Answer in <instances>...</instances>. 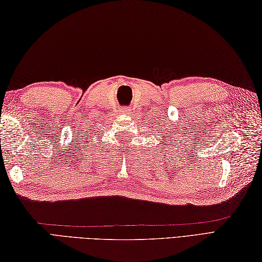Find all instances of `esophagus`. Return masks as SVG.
Masks as SVG:
<instances>
[{
  "label": "esophagus",
  "instance_id": "esophagus-1",
  "mask_svg": "<svg viewBox=\"0 0 262 262\" xmlns=\"http://www.w3.org/2000/svg\"><path fill=\"white\" fill-rule=\"evenodd\" d=\"M130 111H132V108H129V107H122L121 110H120V113L121 114H130Z\"/></svg>",
  "mask_w": 262,
  "mask_h": 262
}]
</instances>
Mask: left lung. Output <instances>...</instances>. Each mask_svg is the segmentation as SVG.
<instances>
[{"label": "left lung", "mask_w": 262, "mask_h": 262, "mask_svg": "<svg viewBox=\"0 0 262 262\" xmlns=\"http://www.w3.org/2000/svg\"><path fill=\"white\" fill-rule=\"evenodd\" d=\"M169 141H170V138H169V136H168V135H166V142H164V144H166V143L170 144V143H169ZM171 146H173V144H170V147H171Z\"/></svg>", "instance_id": "1"}]
</instances>
